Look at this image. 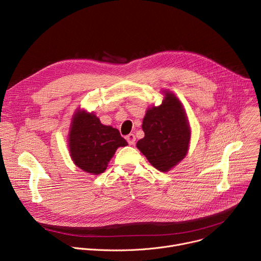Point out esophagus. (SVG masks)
Instances as JSON below:
<instances>
[{"mask_svg":"<svg viewBox=\"0 0 261 261\" xmlns=\"http://www.w3.org/2000/svg\"><path fill=\"white\" fill-rule=\"evenodd\" d=\"M126 139H127L128 144H129L130 146H132V145L135 144V135H134V134H132V133L128 134V135L126 136Z\"/></svg>","mask_w":261,"mask_h":261,"instance_id":"obj_1","label":"esophagus"}]
</instances>
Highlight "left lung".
I'll return each mask as SVG.
<instances>
[{"mask_svg": "<svg viewBox=\"0 0 261 261\" xmlns=\"http://www.w3.org/2000/svg\"><path fill=\"white\" fill-rule=\"evenodd\" d=\"M164 93L162 104L147 111L143 122L145 137L136 147L155 169L168 172L185 157L191 129L180 101L171 92Z\"/></svg>", "mask_w": 261, "mask_h": 261, "instance_id": "1", "label": "left lung"}]
</instances>
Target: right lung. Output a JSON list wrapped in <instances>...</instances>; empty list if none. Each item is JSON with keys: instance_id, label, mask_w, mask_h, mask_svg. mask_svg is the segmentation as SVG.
<instances>
[{"instance_id": "1", "label": "right lung", "mask_w": 261, "mask_h": 261, "mask_svg": "<svg viewBox=\"0 0 261 261\" xmlns=\"http://www.w3.org/2000/svg\"><path fill=\"white\" fill-rule=\"evenodd\" d=\"M127 141L117 129L101 124L93 113L77 112L69 132V152L75 164L92 175L103 173L118 147Z\"/></svg>"}]
</instances>
